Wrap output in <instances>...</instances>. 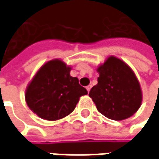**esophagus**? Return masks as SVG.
Returning <instances> with one entry per match:
<instances>
[{
    "label": "esophagus",
    "instance_id": "esophagus-1",
    "mask_svg": "<svg viewBox=\"0 0 159 159\" xmlns=\"http://www.w3.org/2000/svg\"><path fill=\"white\" fill-rule=\"evenodd\" d=\"M91 88H92V85H89V86L86 87L87 90H88V92H89L90 89H91Z\"/></svg>",
    "mask_w": 159,
    "mask_h": 159
}]
</instances>
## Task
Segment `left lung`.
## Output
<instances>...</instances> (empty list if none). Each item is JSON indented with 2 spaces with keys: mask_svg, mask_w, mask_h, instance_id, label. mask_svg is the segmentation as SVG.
<instances>
[{
  "mask_svg": "<svg viewBox=\"0 0 159 159\" xmlns=\"http://www.w3.org/2000/svg\"><path fill=\"white\" fill-rule=\"evenodd\" d=\"M98 84L89 92L97 110L105 117L120 121L131 117L140 108V83L129 66L111 56L97 69Z\"/></svg>",
  "mask_w": 159,
  "mask_h": 159,
  "instance_id": "obj_1",
  "label": "left lung"
}]
</instances>
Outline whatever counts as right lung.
Wrapping results in <instances>:
<instances>
[{
    "label": "right lung",
    "mask_w": 159,
    "mask_h": 159,
    "mask_svg": "<svg viewBox=\"0 0 159 159\" xmlns=\"http://www.w3.org/2000/svg\"><path fill=\"white\" fill-rule=\"evenodd\" d=\"M70 71V67L63 61L53 59L36 72L26 89L25 100L38 117L49 121L61 119L72 112L80 97L88 94Z\"/></svg>",
    "instance_id": "right-lung-1"
}]
</instances>
